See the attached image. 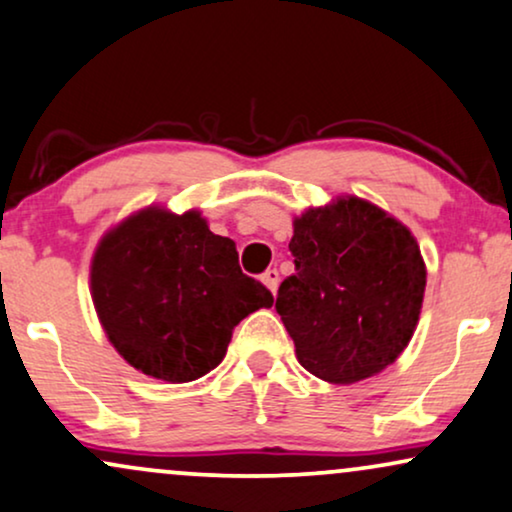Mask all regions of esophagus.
Returning a JSON list of instances; mask_svg holds the SVG:
<instances>
[{"instance_id": "esophagus-1", "label": "esophagus", "mask_w": 512, "mask_h": 512, "mask_svg": "<svg viewBox=\"0 0 512 512\" xmlns=\"http://www.w3.org/2000/svg\"><path fill=\"white\" fill-rule=\"evenodd\" d=\"M261 280H263V285H266V287L270 289V292L275 294V292H277V285H280V273H277L275 268H268L266 273H263Z\"/></svg>"}]
</instances>
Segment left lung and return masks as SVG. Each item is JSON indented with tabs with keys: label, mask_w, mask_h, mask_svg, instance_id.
I'll use <instances>...</instances> for the list:
<instances>
[{
	"label": "left lung",
	"mask_w": 512,
	"mask_h": 512,
	"mask_svg": "<svg viewBox=\"0 0 512 512\" xmlns=\"http://www.w3.org/2000/svg\"><path fill=\"white\" fill-rule=\"evenodd\" d=\"M294 275L275 308L296 358L330 384L382 372L420 320L427 268L401 220L361 197L332 199L294 218Z\"/></svg>",
	"instance_id": "obj_1"
}]
</instances>
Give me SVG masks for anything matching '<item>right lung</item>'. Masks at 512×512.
<instances>
[{
	"mask_svg": "<svg viewBox=\"0 0 512 512\" xmlns=\"http://www.w3.org/2000/svg\"><path fill=\"white\" fill-rule=\"evenodd\" d=\"M90 292L118 356L170 384L211 372L246 315L273 306L197 208L147 206L113 225L94 249Z\"/></svg>",
	"mask_w": 512,
	"mask_h": 512,
	"instance_id": "add662e5",
	"label": "right lung"
}]
</instances>
